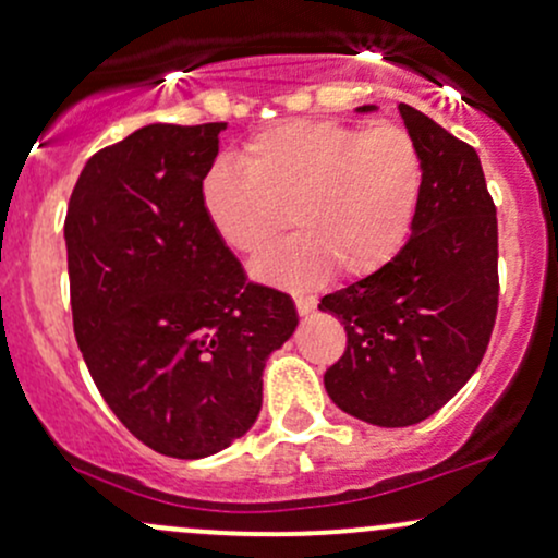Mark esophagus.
Here are the masks:
<instances>
[{
  "instance_id": "esophagus-1",
  "label": "esophagus",
  "mask_w": 558,
  "mask_h": 558,
  "mask_svg": "<svg viewBox=\"0 0 558 558\" xmlns=\"http://www.w3.org/2000/svg\"><path fill=\"white\" fill-rule=\"evenodd\" d=\"M293 301H296L299 315H310V312H315V306H317V299L315 296H304V293H296Z\"/></svg>"
}]
</instances>
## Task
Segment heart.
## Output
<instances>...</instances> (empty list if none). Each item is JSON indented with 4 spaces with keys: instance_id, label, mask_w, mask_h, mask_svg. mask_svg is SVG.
<instances>
[{
    "instance_id": "obj_1",
    "label": "heart",
    "mask_w": 558,
    "mask_h": 558,
    "mask_svg": "<svg viewBox=\"0 0 558 558\" xmlns=\"http://www.w3.org/2000/svg\"><path fill=\"white\" fill-rule=\"evenodd\" d=\"M241 168L217 162L202 181L215 233L257 257L291 226L299 235L265 254L254 275L293 288L375 275L412 235L422 157L403 128L373 131L293 120L243 146Z\"/></svg>"
}]
</instances>
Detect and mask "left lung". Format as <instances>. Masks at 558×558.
Listing matches in <instances>:
<instances>
[{
    "label": "left lung",
    "mask_w": 558,
    "mask_h": 558,
    "mask_svg": "<svg viewBox=\"0 0 558 558\" xmlns=\"http://www.w3.org/2000/svg\"><path fill=\"white\" fill-rule=\"evenodd\" d=\"M399 112L422 157L412 235L383 270L319 301L349 338L325 390L377 427L417 425L451 401L483 362L498 312L496 204L477 151L414 107Z\"/></svg>",
    "instance_id": "left-lung-1"
}]
</instances>
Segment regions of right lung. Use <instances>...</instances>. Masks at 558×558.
<instances>
[{
    "label": "right lung",
    "mask_w": 558,
    "mask_h": 558,
    "mask_svg": "<svg viewBox=\"0 0 558 558\" xmlns=\"http://www.w3.org/2000/svg\"><path fill=\"white\" fill-rule=\"evenodd\" d=\"M226 123H155L83 168L65 217L70 306L101 399L141 444L202 459L262 409L267 356L296 330L288 293L248 283L202 207Z\"/></svg>",
    "instance_id": "right-lung-1"
}]
</instances>
